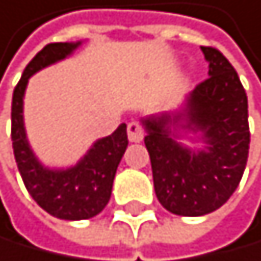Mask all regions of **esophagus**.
Segmentation results:
<instances>
[{"label": "esophagus", "instance_id": "obj_1", "mask_svg": "<svg viewBox=\"0 0 261 261\" xmlns=\"http://www.w3.org/2000/svg\"><path fill=\"white\" fill-rule=\"evenodd\" d=\"M126 132H128V140L133 141V143H140V141L143 140V136H145L143 128H141L136 121L128 123Z\"/></svg>", "mask_w": 261, "mask_h": 261}]
</instances>
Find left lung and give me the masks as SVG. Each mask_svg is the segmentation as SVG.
Listing matches in <instances>:
<instances>
[{
  "label": "left lung",
  "instance_id": "8db88e82",
  "mask_svg": "<svg viewBox=\"0 0 261 261\" xmlns=\"http://www.w3.org/2000/svg\"><path fill=\"white\" fill-rule=\"evenodd\" d=\"M208 78L180 111L145 118L156 198L168 212L201 217L218 210L240 183L248 160V99L235 68L212 46H201ZM195 133L205 143L192 150L178 139Z\"/></svg>",
  "mask_w": 261,
  "mask_h": 261
}]
</instances>
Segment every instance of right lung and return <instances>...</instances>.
I'll return each instance as SVG.
<instances>
[{
  "label": "right lung",
  "mask_w": 261,
  "mask_h": 261,
  "mask_svg": "<svg viewBox=\"0 0 261 261\" xmlns=\"http://www.w3.org/2000/svg\"><path fill=\"white\" fill-rule=\"evenodd\" d=\"M80 44L81 41L46 44L24 68L13 91L11 105L13 151L24 187L44 212L61 220H88L107 206L116 168L128 146L126 125L121 123L110 136L95 141L76 165L65 170L46 168L31 150L23 120L28 80L39 69L65 60Z\"/></svg>",
  "instance_id": "obj_1"
}]
</instances>
